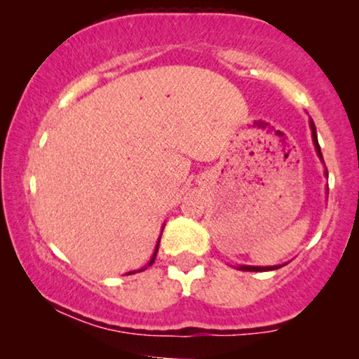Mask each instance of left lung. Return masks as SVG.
<instances>
[{
    "label": "left lung",
    "instance_id": "left-lung-1",
    "mask_svg": "<svg viewBox=\"0 0 359 359\" xmlns=\"http://www.w3.org/2000/svg\"><path fill=\"white\" fill-rule=\"evenodd\" d=\"M311 130H312V142H313V147H316V151L318 155V158H320V161L323 163V156H322V151H320V145H318V140H317V130H316V124H313V121L311 119ZM325 176L328 178V171L325 168ZM283 264H274V266H248V264H238L237 269H240V271H273V269H278L281 268Z\"/></svg>",
    "mask_w": 359,
    "mask_h": 359
}]
</instances>
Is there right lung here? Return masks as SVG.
Returning a JSON list of instances; mask_svg holds the SVG:
<instances>
[{"instance_id": "right-lung-1", "label": "right lung", "mask_w": 359, "mask_h": 359, "mask_svg": "<svg viewBox=\"0 0 359 359\" xmlns=\"http://www.w3.org/2000/svg\"><path fill=\"white\" fill-rule=\"evenodd\" d=\"M163 227H165V225H163ZM161 232H163V229H161ZM160 238H161V235H160V237H158V242H156V247H155V250H154V255H151L150 262L147 263V266H151V264H154V262H155V258H156V253H158V247H160ZM147 266H145V268H142V269H137V271H130V273H127V274H134V273L144 271V269H147Z\"/></svg>"}]
</instances>
